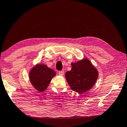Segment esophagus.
Returning <instances> with one entry per match:
<instances>
[{
  "label": "esophagus",
  "instance_id": "1",
  "mask_svg": "<svg viewBox=\"0 0 127 127\" xmlns=\"http://www.w3.org/2000/svg\"><path fill=\"white\" fill-rule=\"evenodd\" d=\"M58 74H59V75H60V76H63L64 74V72L63 71H59L58 72Z\"/></svg>",
  "mask_w": 127,
  "mask_h": 127
}]
</instances>
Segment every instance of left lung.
Returning a JSON list of instances; mask_svg holds the SVG:
<instances>
[{
  "mask_svg": "<svg viewBox=\"0 0 127 127\" xmlns=\"http://www.w3.org/2000/svg\"><path fill=\"white\" fill-rule=\"evenodd\" d=\"M71 70L65 74L71 89L78 93H84L91 90L98 78L97 70L87 58L71 63Z\"/></svg>",
  "mask_w": 127,
  "mask_h": 127,
  "instance_id": "left-lung-1",
  "label": "left lung"
}]
</instances>
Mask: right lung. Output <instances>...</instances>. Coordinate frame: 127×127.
I'll return each mask as SVG.
<instances>
[{"label": "right lung", "mask_w": 127, "mask_h": 127, "mask_svg": "<svg viewBox=\"0 0 127 127\" xmlns=\"http://www.w3.org/2000/svg\"><path fill=\"white\" fill-rule=\"evenodd\" d=\"M56 72L44 64H37L30 70L29 78L32 86L39 92L47 89Z\"/></svg>", "instance_id": "obj_1"}]
</instances>
